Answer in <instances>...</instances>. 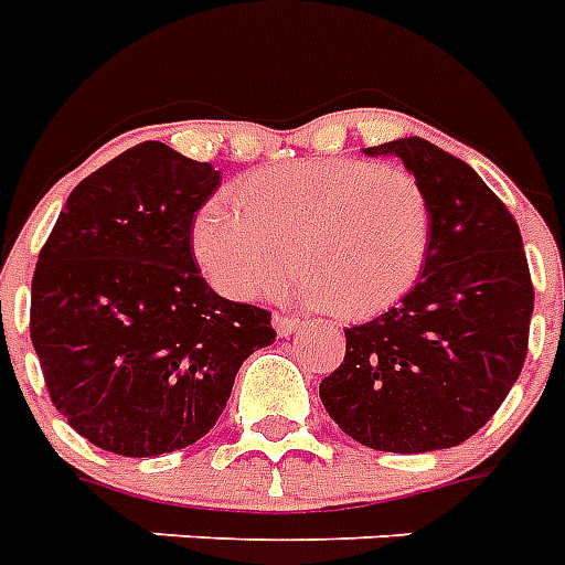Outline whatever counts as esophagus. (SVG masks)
<instances>
[{"instance_id": "1", "label": "esophagus", "mask_w": 565, "mask_h": 565, "mask_svg": "<svg viewBox=\"0 0 565 565\" xmlns=\"http://www.w3.org/2000/svg\"><path fill=\"white\" fill-rule=\"evenodd\" d=\"M273 326H275V331H278V337H290L292 331L301 326V322H299V317H290V313H275Z\"/></svg>"}]
</instances>
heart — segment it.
Wrapping results in <instances>:
<instances>
[{"label": "heart", "instance_id": "heart-1", "mask_svg": "<svg viewBox=\"0 0 565 565\" xmlns=\"http://www.w3.org/2000/svg\"><path fill=\"white\" fill-rule=\"evenodd\" d=\"M193 252L216 287L260 299L301 266L313 305L375 317L419 281L430 204L413 172L363 158H308L257 170L237 195H211L193 222Z\"/></svg>", "mask_w": 565, "mask_h": 565}]
</instances>
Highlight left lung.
<instances>
[{
    "instance_id": "1",
    "label": "left lung",
    "mask_w": 565,
    "mask_h": 565,
    "mask_svg": "<svg viewBox=\"0 0 565 565\" xmlns=\"http://www.w3.org/2000/svg\"><path fill=\"white\" fill-rule=\"evenodd\" d=\"M416 175L430 252L395 308L345 328V358L319 384L328 416L377 451L460 446L508 398L527 354L534 284L508 204L472 167L422 137L370 146Z\"/></svg>"
}]
</instances>
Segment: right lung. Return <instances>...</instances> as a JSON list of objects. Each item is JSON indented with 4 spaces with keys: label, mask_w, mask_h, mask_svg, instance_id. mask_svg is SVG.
<instances>
[{
    "label": "right lung",
    "mask_w": 565,
    "mask_h": 565,
    "mask_svg": "<svg viewBox=\"0 0 565 565\" xmlns=\"http://www.w3.org/2000/svg\"><path fill=\"white\" fill-rule=\"evenodd\" d=\"M216 188L211 163L146 140L70 193L40 248L31 343L57 413L102 451L193 446L243 361L275 343L273 313L222 299L193 260V216Z\"/></svg>",
    "instance_id": "1"
}]
</instances>
